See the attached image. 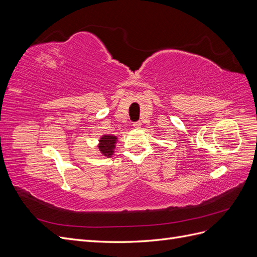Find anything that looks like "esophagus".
Wrapping results in <instances>:
<instances>
[{"label": "esophagus", "mask_w": 257, "mask_h": 257, "mask_svg": "<svg viewBox=\"0 0 257 257\" xmlns=\"http://www.w3.org/2000/svg\"><path fill=\"white\" fill-rule=\"evenodd\" d=\"M133 126H134V128L139 130L142 127V123L141 122H135V123H133Z\"/></svg>", "instance_id": "esophagus-1"}]
</instances>
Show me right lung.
I'll use <instances>...</instances> for the list:
<instances>
[{"instance_id": "right-lung-1", "label": "right lung", "mask_w": 257, "mask_h": 257, "mask_svg": "<svg viewBox=\"0 0 257 257\" xmlns=\"http://www.w3.org/2000/svg\"><path fill=\"white\" fill-rule=\"evenodd\" d=\"M116 142H118V138H116V136L114 135H110V134L103 135L99 138L98 145H97L100 154H102L103 157H107V158L112 157L114 153Z\"/></svg>"}]
</instances>
